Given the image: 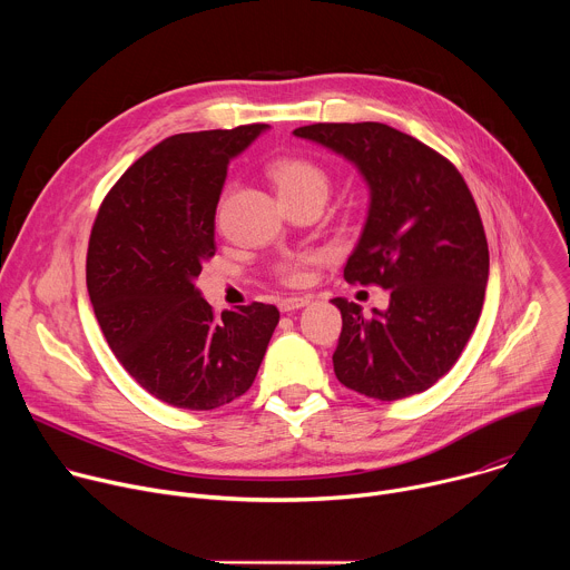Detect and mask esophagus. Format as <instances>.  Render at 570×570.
Here are the masks:
<instances>
[{
	"instance_id": "1",
	"label": "esophagus",
	"mask_w": 570,
	"mask_h": 570,
	"mask_svg": "<svg viewBox=\"0 0 570 570\" xmlns=\"http://www.w3.org/2000/svg\"><path fill=\"white\" fill-rule=\"evenodd\" d=\"M306 304H308V297H284L279 302V311L282 313H291V311H297V308H302Z\"/></svg>"
}]
</instances>
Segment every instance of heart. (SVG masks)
<instances>
[{"label": "heart", "mask_w": 570, "mask_h": 570, "mask_svg": "<svg viewBox=\"0 0 570 570\" xmlns=\"http://www.w3.org/2000/svg\"><path fill=\"white\" fill-rule=\"evenodd\" d=\"M268 174H271L284 203H295V200H304V198L327 200V194L332 187L330 174L324 171L317 161H313L308 157H299V155H288V157L275 159L268 167ZM308 259L311 257H297V259L282 262L275 268L279 282L286 286L306 284Z\"/></svg>", "instance_id": "heart-1"}]
</instances>
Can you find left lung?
<instances>
[{
    "label": "left lung",
    "instance_id": "1",
    "mask_svg": "<svg viewBox=\"0 0 570 570\" xmlns=\"http://www.w3.org/2000/svg\"><path fill=\"white\" fill-rule=\"evenodd\" d=\"M352 159L370 185V212L345 266L350 284L381 286L387 311L343 315L334 352L338 381L370 399L429 390L469 343L490 277V250L475 200L444 155L376 121L311 124L293 130Z\"/></svg>",
    "mask_w": 570,
    "mask_h": 570
}]
</instances>
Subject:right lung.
<instances>
[{"label": "right lung", "instance_id": "add662e5", "mask_svg": "<svg viewBox=\"0 0 570 570\" xmlns=\"http://www.w3.org/2000/svg\"><path fill=\"white\" fill-rule=\"evenodd\" d=\"M266 124L167 137L106 194L86 277L99 327L155 399L214 411L246 394L279 322L273 304L223 311L194 279L216 255L214 216L227 165Z\"/></svg>", "mask_w": 570, "mask_h": 570}]
</instances>
